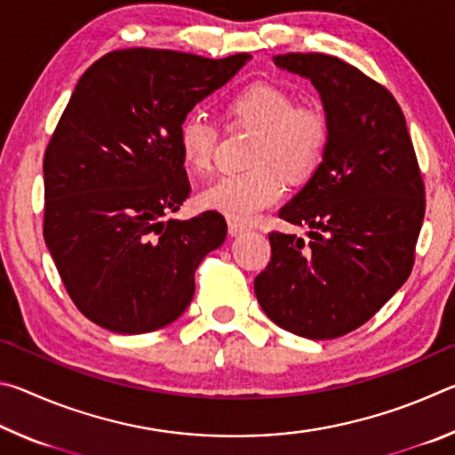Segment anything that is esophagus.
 I'll return each mask as SVG.
<instances>
[{
  "label": "esophagus",
  "instance_id": "34e87169",
  "mask_svg": "<svg viewBox=\"0 0 455 455\" xmlns=\"http://www.w3.org/2000/svg\"><path fill=\"white\" fill-rule=\"evenodd\" d=\"M246 228L244 225H241V222H228V235L230 236H241L243 233H246Z\"/></svg>",
  "mask_w": 455,
  "mask_h": 455
}]
</instances>
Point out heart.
I'll use <instances>...</instances> for the list:
<instances>
[{
  "mask_svg": "<svg viewBox=\"0 0 455 455\" xmlns=\"http://www.w3.org/2000/svg\"><path fill=\"white\" fill-rule=\"evenodd\" d=\"M230 128L257 130L246 154L244 172L227 174L200 192L203 209L235 222H249L260 211L281 203L284 179L299 182L319 166L327 148L329 128L323 112L295 106V96L281 84L257 80L227 98ZM184 166L196 174L212 168L219 130L203 112H188L176 128Z\"/></svg>",
  "mask_w": 455,
  "mask_h": 455,
  "instance_id": "b5f03b06",
  "label": "heart"
}]
</instances>
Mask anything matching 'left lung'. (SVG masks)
Returning a JSON list of instances; mask_svg holds the SVG:
<instances>
[{
    "label": "left lung",
    "instance_id": "1",
    "mask_svg": "<svg viewBox=\"0 0 455 455\" xmlns=\"http://www.w3.org/2000/svg\"><path fill=\"white\" fill-rule=\"evenodd\" d=\"M275 64L319 90L329 140L323 163L279 211L311 243L268 233L271 263L255 279L267 317L307 339L363 325L407 281L426 214V184L391 92L327 53H279Z\"/></svg>",
    "mask_w": 455,
    "mask_h": 455
}]
</instances>
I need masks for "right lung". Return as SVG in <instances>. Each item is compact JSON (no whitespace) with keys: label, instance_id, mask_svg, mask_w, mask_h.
Listing matches in <instances>:
<instances>
[{"label":"right lung","instance_id":"1","mask_svg":"<svg viewBox=\"0 0 455 455\" xmlns=\"http://www.w3.org/2000/svg\"><path fill=\"white\" fill-rule=\"evenodd\" d=\"M249 58L128 48L76 84L44 154V238L96 325L150 333L187 311L196 267L225 243L227 222L212 211L164 220L190 195L176 128Z\"/></svg>","mask_w":455,"mask_h":455}]
</instances>
